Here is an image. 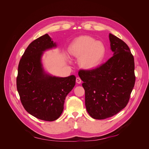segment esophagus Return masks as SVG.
<instances>
[{
    "instance_id": "obj_1",
    "label": "esophagus",
    "mask_w": 149,
    "mask_h": 149,
    "mask_svg": "<svg viewBox=\"0 0 149 149\" xmlns=\"http://www.w3.org/2000/svg\"><path fill=\"white\" fill-rule=\"evenodd\" d=\"M81 78H79V77H77V78H76V82L77 83H78V84H81Z\"/></svg>"
}]
</instances>
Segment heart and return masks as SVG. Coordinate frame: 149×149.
Returning <instances> with one entry per match:
<instances>
[{
	"instance_id": "b5f03b06",
	"label": "heart",
	"mask_w": 149,
	"mask_h": 149,
	"mask_svg": "<svg viewBox=\"0 0 149 149\" xmlns=\"http://www.w3.org/2000/svg\"><path fill=\"white\" fill-rule=\"evenodd\" d=\"M105 47L100 41H95L90 36H81L76 38L69 48L73 56L79 58V64L84 69L96 67L103 58Z\"/></svg>"
}]
</instances>
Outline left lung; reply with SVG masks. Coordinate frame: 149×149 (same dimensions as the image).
<instances>
[{
    "label": "left lung",
    "mask_w": 149,
    "mask_h": 149,
    "mask_svg": "<svg viewBox=\"0 0 149 149\" xmlns=\"http://www.w3.org/2000/svg\"><path fill=\"white\" fill-rule=\"evenodd\" d=\"M109 39L114 55L98 68L78 72L87 111L97 120L111 117L126 107L136 81L134 60L129 47L111 33Z\"/></svg>",
    "instance_id": "8db88e82"
}]
</instances>
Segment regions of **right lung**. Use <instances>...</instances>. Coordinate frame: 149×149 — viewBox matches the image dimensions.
<instances>
[{"mask_svg": "<svg viewBox=\"0 0 149 149\" xmlns=\"http://www.w3.org/2000/svg\"><path fill=\"white\" fill-rule=\"evenodd\" d=\"M54 47L55 43L47 33L32 41L19 61L16 78L17 90L25 110L47 121L60 117L76 79L74 75L60 78L44 73L40 62L42 52Z\"/></svg>", "mask_w": 149, "mask_h": 149, "instance_id": "add662e5", "label": "right lung"}]
</instances>
